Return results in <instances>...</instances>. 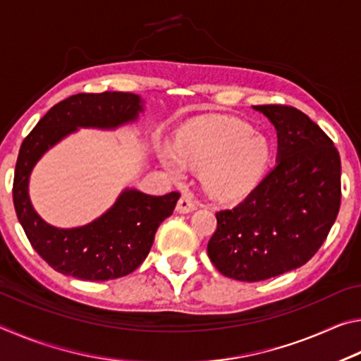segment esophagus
I'll list each match as a JSON object with an SVG mask.
<instances>
[{
    "mask_svg": "<svg viewBox=\"0 0 361 361\" xmlns=\"http://www.w3.org/2000/svg\"><path fill=\"white\" fill-rule=\"evenodd\" d=\"M195 210V202L191 195H181V199L178 200V204H176V212L178 213H189Z\"/></svg>",
    "mask_w": 361,
    "mask_h": 361,
    "instance_id": "obj_1",
    "label": "esophagus"
}]
</instances>
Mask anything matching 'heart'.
I'll return each mask as SVG.
<instances>
[{
    "label": "heart",
    "mask_w": 361,
    "mask_h": 361,
    "mask_svg": "<svg viewBox=\"0 0 361 361\" xmlns=\"http://www.w3.org/2000/svg\"><path fill=\"white\" fill-rule=\"evenodd\" d=\"M162 166L175 176L188 166L202 167L200 180L207 192L216 199H232L252 188L271 159L267 140L239 119L218 118L197 121L178 137V148H159Z\"/></svg>",
    "instance_id": "b5f03b06"
}]
</instances>
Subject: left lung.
<instances>
[{"label": "left lung", "instance_id": "obj_1", "mask_svg": "<svg viewBox=\"0 0 361 361\" xmlns=\"http://www.w3.org/2000/svg\"><path fill=\"white\" fill-rule=\"evenodd\" d=\"M277 130V164L242 202L216 213L207 253L223 276L259 282L319 252L341 205V157L325 132L285 105L253 106Z\"/></svg>", "mask_w": 361, "mask_h": 361}]
</instances>
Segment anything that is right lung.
<instances>
[{"mask_svg":"<svg viewBox=\"0 0 361 361\" xmlns=\"http://www.w3.org/2000/svg\"><path fill=\"white\" fill-rule=\"evenodd\" d=\"M142 111L143 100L135 94H76L49 109L23 140L12 186L16 213L36 253L57 272L90 282L127 276L145 261L159 224L173 213L180 192L149 195L127 188L92 223L60 229L47 224L30 200L32 170L54 145L79 127L118 129Z\"/></svg>","mask_w":361,"mask_h":361,"instance_id":"add662e5","label":"right lung"}]
</instances>
